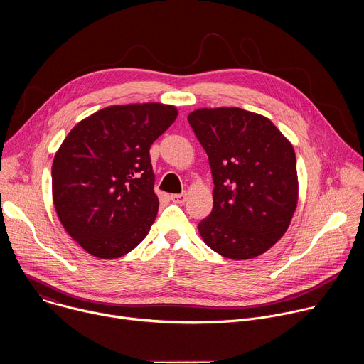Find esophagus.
<instances>
[{"mask_svg": "<svg viewBox=\"0 0 364 364\" xmlns=\"http://www.w3.org/2000/svg\"><path fill=\"white\" fill-rule=\"evenodd\" d=\"M170 200H171V201H174V203L181 204V203H184V201L187 200V193H181V194H171V196H170Z\"/></svg>", "mask_w": 364, "mask_h": 364, "instance_id": "34e87169", "label": "esophagus"}]
</instances>
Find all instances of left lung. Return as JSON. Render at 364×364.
I'll use <instances>...</instances> for the list:
<instances>
[{
	"label": "left lung",
	"instance_id": "8db88e82",
	"mask_svg": "<svg viewBox=\"0 0 364 364\" xmlns=\"http://www.w3.org/2000/svg\"><path fill=\"white\" fill-rule=\"evenodd\" d=\"M213 176V209L198 223L204 243L243 261L287 232L298 203L292 144L265 117L240 108H201L188 117Z\"/></svg>",
	"mask_w": 364,
	"mask_h": 364
}]
</instances>
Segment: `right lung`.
<instances>
[{
  "instance_id": "1",
  "label": "right lung",
  "mask_w": 364,
  "mask_h": 364,
  "mask_svg": "<svg viewBox=\"0 0 364 364\" xmlns=\"http://www.w3.org/2000/svg\"><path fill=\"white\" fill-rule=\"evenodd\" d=\"M164 103L103 108L65 138L51 166L58 216L87 253L115 259L136 247L157 218L151 144L176 121Z\"/></svg>"
}]
</instances>
